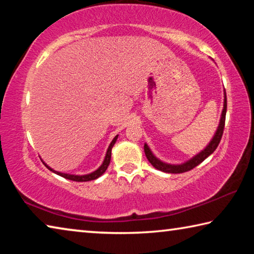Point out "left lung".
Instances as JSON below:
<instances>
[{"label":"left lung","mask_w":254,"mask_h":254,"mask_svg":"<svg viewBox=\"0 0 254 254\" xmlns=\"http://www.w3.org/2000/svg\"><path fill=\"white\" fill-rule=\"evenodd\" d=\"M226 93L224 89V103H223V111L221 114V119H220V123H218V127L216 128V132H215L214 136L212 137V140L209 141V143L206 145V148L204 150H201L199 153H197L196 156L189 159V160L185 161L180 165H171V163H167L161 161L160 159H158L154 154L152 153L151 149L149 148V145L147 143H144V153L145 157L149 160V162L154 167V168L158 170H161L163 173H168V174H182V173H186V171L191 170L192 168H195L196 166H198L200 162H203L206 158L210 156L215 150H216L218 143L222 139L223 135V131H224V126H225V115H226Z\"/></svg>","instance_id":"1"}]
</instances>
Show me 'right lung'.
Instances as JSON below:
<instances>
[{"instance_id": "add662e5", "label": "right lung", "mask_w": 254, "mask_h": 254, "mask_svg": "<svg viewBox=\"0 0 254 254\" xmlns=\"http://www.w3.org/2000/svg\"><path fill=\"white\" fill-rule=\"evenodd\" d=\"M118 135H115V137L113 140H112V142L110 143L109 148H107V151H106V154H105V158H104V161L102 162V165L98 167V168L93 171V173L91 174H87V175H70V174H65V173H60V171H56L54 170L53 168H50V167L47 165L46 162H44V165L48 168L50 171H53V173L57 174L59 176H62V177L66 178V179H69V180H72V182H89V180H94V179H97L98 177H101V176L105 173L107 167H109L110 165V161H111V153H112V148H113V145L115 144V142H117L118 140Z\"/></svg>"}]
</instances>
